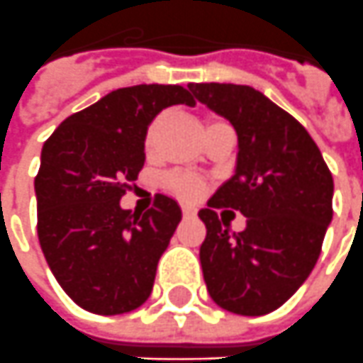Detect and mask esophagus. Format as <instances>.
I'll use <instances>...</instances> for the list:
<instances>
[{
  "label": "esophagus",
  "instance_id": "34e87169",
  "mask_svg": "<svg viewBox=\"0 0 363 363\" xmlns=\"http://www.w3.org/2000/svg\"><path fill=\"white\" fill-rule=\"evenodd\" d=\"M182 213H184V217H194V215H196L197 211H196V207L182 206Z\"/></svg>",
  "mask_w": 363,
  "mask_h": 363
}]
</instances>
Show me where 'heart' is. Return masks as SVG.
<instances>
[{
  "mask_svg": "<svg viewBox=\"0 0 363 363\" xmlns=\"http://www.w3.org/2000/svg\"><path fill=\"white\" fill-rule=\"evenodd\" d=\"M162 122H164V114L157 116V118L150 124L148 134H146V148L148 150L154 148V144H156L157 130L162 126ZM221 126H229V124L221 118H207V132L213 128H221ZM164 187H166L169 194H174L176 197H179V199H197V197L203 194V184H201L197 177L186 176V174H169V176H166V179H164Z\"/></svg>",
  "mask_w": 363,
  "mask_h": 363,
  "instance_id": "obj_1",
  "label": "heart"
}]
</instances>
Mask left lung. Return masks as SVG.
Here are the masks:
<instances>
[{"label": "left lung", "mask_w": 363, "mask_h": 363, "mask_svg": "<svg viewBox=\"0 0 363 363\" xmlns=\"http://www.w3.org/2000/svg\"><path fill=\"white\" fill-rule=\"evenodd\" d=\"M189 89L239 136L235 176L199 211L207 229L199 249L207 291L225 311L269 314L301 289L318 261L334 179L306 128L262 92L225 82H191ZM223 206L247 217L241 234L218 219Z\"/></svg>", "instance_id": "1"}]
</instances>
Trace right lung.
Wrapping results in <instances>:
<instances>
[{
	"label": "right lung",
	"instance_id": "1",
	"mask_svg": "<svg viewBox=\"0 0 363 363\" xmlns=\"http://www.w3.org/2000/svg\"><path fill=\"white\" fill-rule=\"evenodd\" d=\"M196 104L179 84L108 92L62 120L41 150L35 177L37 235L49 269L81 308L112 316L148 301L179 206L157 194L146 213L120 207L144 167V140L172 104Z\"/></svg>",
	"mask_w": 363,
	"mask_h": 363
}]
</instances>
